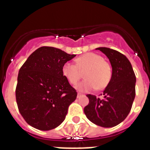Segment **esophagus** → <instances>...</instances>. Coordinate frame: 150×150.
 Instances as JSON below:
<instances>
[{"mask_svg":"<svg viewBox=\"0 0 150 150\" xmlns=\"http://www.w3.org/2000/svg\"><path fill=\"white\" fill-rule=\"evenodd\" d=\"M82 95H83V94H81V93H79V92H78V94H77V98H79V97L82 96Z\"/></svg>","mask_w":150,"mask_h":150,"instance_id":"1","label":"esophagus"}]
</instances>
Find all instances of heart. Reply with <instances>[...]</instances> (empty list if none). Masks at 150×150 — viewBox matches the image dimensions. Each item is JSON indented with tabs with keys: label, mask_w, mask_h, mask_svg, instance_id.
I'll list each match as a JSON object with an SVG mask.
<instances>
[{
	"label": "heart",
	"mask_w": 150,
	"mask_h": 150,
	"mask_svg": "<svg viewBox=\"0 0 150 150\" xmlns=\"http://www.w3.org/2000/svg\"><path fill=\"white\" fill-rule=\"evenodd\" d=\"M84 72L85 79L76 86L79 91H89L98 88L103 89L107 86L112 77V69L110 64L100 55L88 52L76 59V64L65 62L62 66V73L71 84H76Z\"/></svg>",
	"instance_id": "obj_1"
}]
</instances>
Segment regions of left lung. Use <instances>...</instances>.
<instances>
[{
    "label": "left lung",
    "mask_w": 150,
    "mask_h": 150,
    "mask_svg": "<svg viewBox=\"0 0 150 150\" xmlns=\"http://www.w3.org/2000/svg\"><path fill=\"white\" fill-rule=\"evenodd\" d=\"M109 59L112 67V77L103 92V98L87 95L89 103L84 108L88 120L104 127H114L127 117L135 98L136 76L132 64L120 52L107 47H99Z\"/></svg>",
    "instance_id": "obj_1"
}]
</instances>
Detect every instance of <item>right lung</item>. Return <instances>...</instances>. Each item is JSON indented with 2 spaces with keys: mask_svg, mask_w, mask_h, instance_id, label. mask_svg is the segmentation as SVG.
<instances>
[{
  "mask_svg": "<svg viewBox=\"0 0 150 150\" xmlns=\"http://www.w3.org/2000/svg\"><path fill=\"white\" fill-rule=\"evenodd\" d=\"M75 56L42 46L23 64L18 71L16 98L21 115L30 126L49 131L65 120L77 92L62 75V68Z\"/></svg>",
  "mask_w": 150,
  "mask_h": 150,
  "instance_id": "right-lung-1",
  "label": "right lung"
}]
</instances>
